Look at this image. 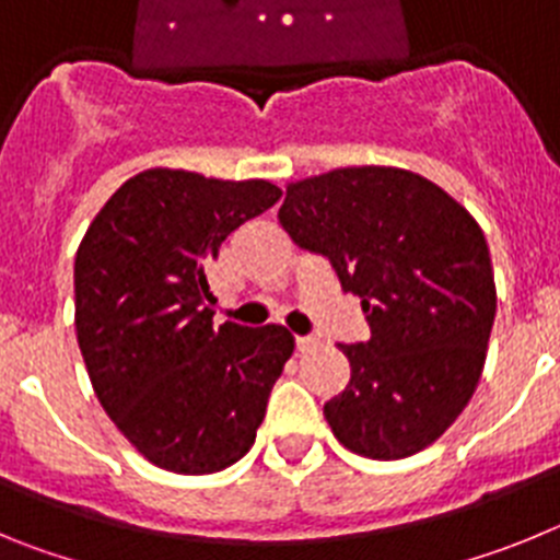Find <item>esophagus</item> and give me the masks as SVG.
I'll return each instance as SVG.
<instances>
[{"label": "esophagus", "mask_w": 560, "mask_h": 560, "mask_svg": "<svg viewBox=\"0 0 560 560\" xmlns=\"http://www.w3.org/2000/svg\"><path fill=\"white\" fill-rule=\"evenodd\" d=\"M296 353H311V350L319 348V339L316 336H296Z\"/></svg>", "instance_id": "1"}]
</instances>
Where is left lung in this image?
I'll return each mask as SVG.
<instances>
[{"label":"left lung","mask_w":560,"mask_h":560,"mask_svg":"<svg viewBox=\"0 0 560 560\" xmlns=\"http://www.w3.org/2000/svg\"><path fill=\"white\" fill-rule=\"evenodd\" d=\"M277 219L361 300L370 339L339 345L350 384L325 404L336 440L370 459L432 446L471 400L497 316L474 215L404 167H336L291 182Z\"/></svg>","instance_id":"1"}]
</instances>
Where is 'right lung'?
Returning <instances> with one entry per match:
<instances>
[{
    "mask_svg": "<svg viewBox=\"0 0 560 560\" xmlns=\"http://www.w3.org/2000/svg\"><path fill=\"white\" fill-rule=\"evenodd\" d=\"M280 196L266 179L151 167L117 187L78 246L89 381L114 427L165 471L215 474L244 457L294 353L283 325H212V260Z\"/></svg>",
    "mask_w": 560,
    "mask_h": 560,
    "instance_id": "1",
    "label": "right lung"
}]
</instances>
